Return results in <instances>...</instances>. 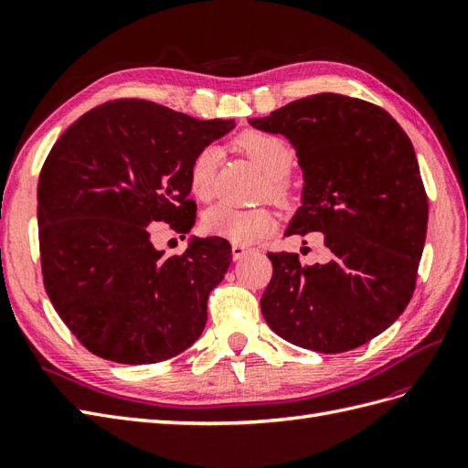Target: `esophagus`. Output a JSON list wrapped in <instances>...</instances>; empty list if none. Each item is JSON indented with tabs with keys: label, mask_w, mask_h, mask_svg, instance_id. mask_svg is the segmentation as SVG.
<instances>
[{
	"label": "esophagus",
	"mask_w": 468,
	"mask_h": 468,
	"mask_svg": "<svg viewBox=\"0 0 468 468\" xmlns=\"http://www.w3.org/2000/svg\"><path fill=\"white\" fill-rule=\"evenodd\" d=\"M251 250L246 246H239V244H232V258L234 260H242L246 253H250Z\"/></svg>",
	"instance_id": "obj_1"
}]
</instances>
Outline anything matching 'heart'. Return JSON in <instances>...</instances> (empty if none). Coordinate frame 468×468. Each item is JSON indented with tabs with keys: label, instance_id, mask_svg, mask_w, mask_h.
Here are the masks:
<instances>
[{
	"label": "heart",
	"instance_id": "b5f03b06",
	"mask_svg": "<svg viewBox=\"0 0 468 468\" xmlns=\"http://www.w3.org/2000/svg\"><path fill=\"white\" fill-rule=\"evenodd\" d=\"M236 144L267 176L265 193H269L275 203L287 205L291 201V187L285 177L296 162L294 150L282 138L261 131L244 133L236 140ZM217 164L218 150L212 146L195 155L189 169V187L197 199L207 201L215 193ZM273 222L271 210L265 207L236 208L218 203L203 215V229L208 234L226 238L239 246L253 244L267 236L273 230Z\"/></svg>",
	"mask_w": 468,
	"mask_h": 468
}]
</instances>
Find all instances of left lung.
Listing matches in <instances>:
<instances>
[{
    "mask_svg": "<svg viewBox=\"0 0 468 468\" xmlns=\"http://www.w3.org/2000/svg\"><path fill=\"white\" fill-rule=\"evenodd\" d=\"M296 148L303 207L287 236L322 232L330 258L267 253L273 277L261 313L277 335L320 353L369 342L399 318L416 289L428 195L416 152L388 112L363 99L318 93L250 119Z\"/></svg>",
    "mask_w": 468,
    "mask_h": 468,
    "instance_id": "1",
    "label": "left lung"
}]
</instances>
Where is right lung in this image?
<instances>
[{"mask_svg":"<svg viewBox=\"0 0 468 468\" xmlns=\"http://www.w3.org/2000/svg\"><path fill=\"white\" fill-rule=\"evenodd\" d=\"M232 129V119L199 121L146 99H115L52 146L37 191L42 281L93 356L160 363L203 334L208 294L232 261L229 239L193 238L164 258L148 224L193 229L191 164Z\"/></svg>","mask_w":468,"mask_h":468,"instance_id":"1","label":"right lung"}]
</instances>
